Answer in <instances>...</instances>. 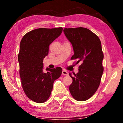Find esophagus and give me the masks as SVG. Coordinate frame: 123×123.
<instances>
[{"mask_svg": "<svg viewBox=\"0 0 123 123\" xmlns=\"http://www.w3.org/2000/svg\"><path fill=\"white\" fill-rule=\"evenodd\" d=\"M62 74L64 75H68V72L66 71V70H63L62 72Z\"/></svg>", "mask_w": 123, "mask_h": 123, "instance_id": "esophagus-1", "label": "esophagus"}]
</instances>
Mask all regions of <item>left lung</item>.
Segmentation results:
<instances>
[{"mask_svg": "<svg viewBox=\"0 0 123 123\" xmlns=\"http://www.w3.org/2000/svg\"><path fill=\"white\" fill-rule=\"evenodd\" d=\"M63 32L73 48L74 54L71 59H77L76 63H81L78 73L69 74L73 79L69 86L70 94L78 101L87 100L98 88L103 73L100 40L91 30L82 27L65 28Z\"/></svg>", "mask_w": 123, "mask_h": 123, "instance_id": "1", "label": "left lung"}]
</instances>
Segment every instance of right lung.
<instances>
[{"label":"right lung","instance_id":"1","mask_svg":"<svg viewBox=\"0 0 123 123\" xmlns=\"http://www.w3.org/2000/svg\"><path fill=\"white\" fill-rule=\"evenodd\" d=\"M63 28H39L24 35L20 43L18 60L23 89L29 99L37 103L47 101L54 81L61 76L62 68H46L43 59L48 55L49 46L61 34Z\"/></svg>","mask_w":123,"mask_h":123}]
</instances>
